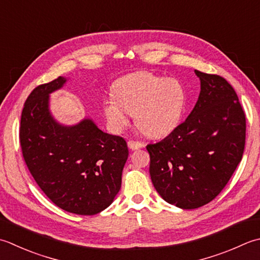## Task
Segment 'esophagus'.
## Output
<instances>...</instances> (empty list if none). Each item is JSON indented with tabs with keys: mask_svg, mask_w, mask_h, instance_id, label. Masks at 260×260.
Here are the masks:
<instances>
[{
	"mask_svg": "<svg viewBox=\"0 0 260 260\" xmlns=\"http://www.w3.org/2000/svg\"><path fill=\"white\" fill-rule=\"evenodd\" d=\"M128 147L131 150H139L144 147V143H141V142H136V141H128Z\"/></svg>",
	"mask_w": 260,
	"mask_h": 260,
	"instance_id": "esophagus-1",
	"label": "esophagus"
}]
</instances>
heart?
<instances>
[{
	"label": "heart",
	"mask_w": 260,
	"mask_h": 260,
	"mask_svg": "<svg viewBox=\"0 0 260 260\" xmlns=\"http://www.w3.org/2000/svg\"><path fill=\"white\" fill-rule=\"evenodd\" d=\"M187 101V91L179 80L136 72L116 81L113 94L104 101L103 108L116 132L124 129L134 115L137 127L145 135L162 137L179 126Z\"/></svg>",
	"instance_id": "heart-1"
}]
</instances>
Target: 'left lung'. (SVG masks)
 Segmentation results:
<instances>
[{"label":"left lung","mask_w":260,"mask_h":260,"mask_svg":"<svg viewBox=\"0 0 260 260\" xmlns=\"http://www.w3.org/2000/svg\"><path fill=\"white\" fill-rule=\"evenodd\" d=\"M197 103L184 123L159 143L149 144L152 184L164 200L194 210L220 194L242 159L246 116L230 83L195 70Z\"/></svg>","instance_id":"obj_1"}]
</instances>
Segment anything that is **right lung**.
<instances>
[{
  "label": "right lung",
  "mask_w": 260,
  "mask_h": 260,
  "mask_svg": "<svg viewBox=\"0 0 260 260\" xmlns=\"http://www.w3.org/2000/svg\"><path fill=\"white\" fill-rule=\"evenodd\" d=\"M68 82L59 76L25 100L20 144L30 174L56 206L79 215L98 214L114 202L128 157L126 141L85 117L64 125L54 118L49 95Z\"/></svg>",
  "instance_id": "1"
}]
</instances>
